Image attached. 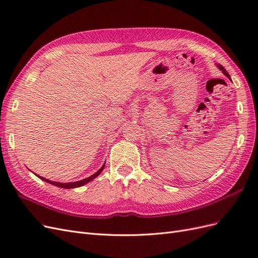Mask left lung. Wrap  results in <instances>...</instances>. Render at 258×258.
Here are the masks:
<instances>
[{"label": "left lung", "instance_id": "8db88e82", "mask_svg": "<svg viewBox=\"0 0 258 258\" xmlns=\"http://www.w3.org/2000/svg\"><path fill=\"white\" fill-rule=\"evenodd\" d=\"M217 67H218V69H220L221 70V71L226 75V76H227L228 77V79H230V76H229V74L227 73V71H226V70L224 69V67H222L221 64H217Z\"/></svg>", "mask_w": 258, "mask_h": 258}]
</instances>
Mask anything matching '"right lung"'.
Wrapping results in <instances>:
<instances>
[{"instance_id": "1", "label": "right lung", "mask_w": 258, "mask_h": 258, "mask_svg": "<svg viewBox=\"0 0 258 258\" xmlns=\"http://www.w3.org/2000/svg\"><path fill=\"white\" fill-rule=\"evenodd\" d=\"M104 169V165L102 166V168L101 169H99L97 172L95 173V174H92L91 176H89V177H86V178H84V179H82V181H77V182H72V183H59V182H53V181H49V179H47V178H45V177H42V176H38L37 174V176L40 177L41 179H43V181H45V182H47V183H49V184H52V185H56V186H58V187H61V188H75V187H81V186H83V185H85V184H87V183H89L90 181H92L93 178L95 177H97L101 172H102V170Z\"/></svg>"}]
</instances>
